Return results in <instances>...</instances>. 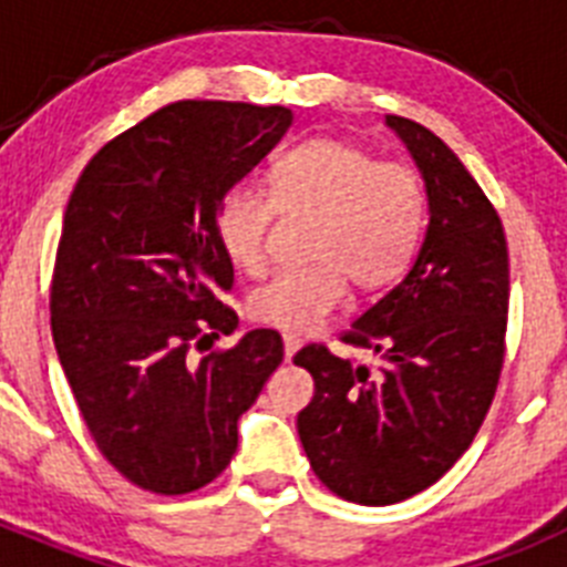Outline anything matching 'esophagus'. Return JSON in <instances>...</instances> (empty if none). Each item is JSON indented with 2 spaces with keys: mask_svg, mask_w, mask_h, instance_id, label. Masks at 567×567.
Masks as SVG:
<instances>
[{
  "mask_svg": "<svg viewBox=\"0 0 567 567\" xmlns=\"http://www.w3.org/2000/svg\"><path fill=\"white\" fill-rule=\"evenodd\" d=\"M300 349V338L298 334H284V358L292 360Z\"/></svg>",
  "mask_w": 567,
  "mask_h": 567,
  "instance_id": "34e87169",
  "label": "esophagus"
}]
</instances>
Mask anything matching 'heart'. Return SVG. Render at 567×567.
<instances>
[{
  "label": "heart",
  "mask_w": 567,
  "mask_h": 567,
  "mask_svg": "<svg viewBox=\"0 0 567 567\" xmlns=\"http://www.w3.org/2000/svg\"><path fill=\"white\" fill-rule=\"evenodd\" d=\"M278 207L318 215L307 269H287L249 295L258 323L307 334L323 327L346 295V275L360 289H383L412 267L425 229L417 175L380 164L369 150L340 138H312L272 167V195L255 184L229 189L215 213V235L240 272H260Z\"/></svg>",
  "instance_id": "heart-1"
}]
</instances>
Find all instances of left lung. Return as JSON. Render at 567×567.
Returning a JSON list of instances; mask_svg holds the SVG:
<instances>
[{"mask_svg":"<svg viewBox=\"0 0 567 567\" xmlns=\"http://www.w3.org/2000/svg\"><path fill=\"white\" fill-rule=\"evenodd\" d=\"M420 169L423 244L405 278L352 323L349 343L295 354L315 378L298 434L318 480L360 505H392L437 483L483 425L505 349L508 247L499 215L465 164L423 124L385 115Z\"/></svg>","mask_w":567,"mask_h":567,"instance_id":"obj_1","label":"left lung"}]
</instances>
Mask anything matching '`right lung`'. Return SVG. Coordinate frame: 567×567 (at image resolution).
<instances>
[{"label":"right lung","instance_id":"1","mask_svg":"<svg viewBox=\"0 0 567 567\" xmlns=\"http://www.w3.org/2000/svg\"><path fill=\"white\" fill-rule=\"evenodd\" d=\"M292 127V110L175 102L104 144L64 209L50 323L90 434L130 483L187 494L238 449V420L284 360L272 329L233 334L224 195Z\"/></svg>","mask_w":567,"mask_h":567}]
</instances>
